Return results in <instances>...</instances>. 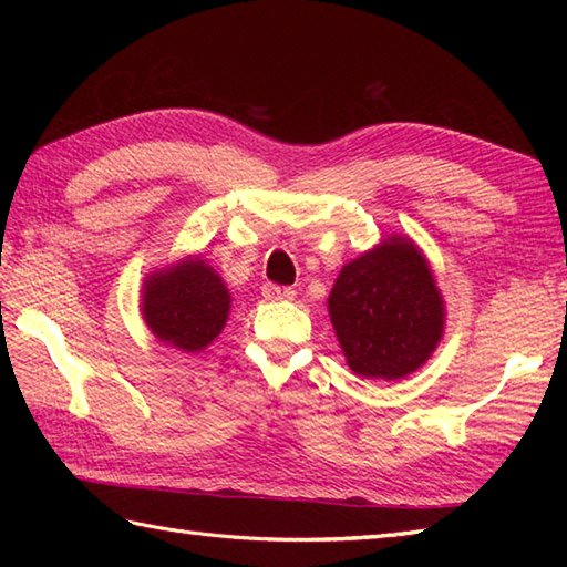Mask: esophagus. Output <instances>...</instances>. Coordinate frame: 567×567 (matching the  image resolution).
Here are the masks:
<instances>
[{
  "mask_svg": "<svg viewBox=\"0 0 567 567\" xmlns=\"http://www.w3.org/2000/svg\"><path fill=\"white\" fill-rule=\"evenodd\" d=\"M262 297L270 299V302H285V299H295V290H292V287L268 282L262 287Z\"/></svg>",
  "mask_w": 567,
  "mask_h": 567,
  "instance_id": "esophagus-1",
  "label": "esophagus"
}]
</instances>
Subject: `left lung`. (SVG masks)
<instances>
[{
  "label": "left lung",
  "mask_w": 567,
  "mask_h": 567,
  "mask_svg": "<svg viewBox=\"0 0 567 567\" xmlns=\"http://www.w3.org/2000/svg\"><path fill=\"white\" fill-rule=\"evenodd\" d=\"M329 315L355 375L400 380L436 351L443 302L421 250L406 238L384 240L343 265Z\"/></svg>",
  "instance_id": "1"
}]
</instances>
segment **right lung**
I'll list each match as a JSON object with an SVG mask.
<instances>
[{
  "label": "right lung",
  "mask_w": 567,
  "mask_h": 567,
  "mask_svg": "<svg viewBox=\"0 0 567 567\" xmlns=\"http://www.w3.org/2000/svg\"><path fill=\"white\" fill-rule=\"evenodd\" d=\"M226 285L204 260L192 258L151 275L143 292V317L158 339L183 351H202L221 333L228 317Z\"/></svg>",
  "instance_id": "add662e5"
}]
</instances>
